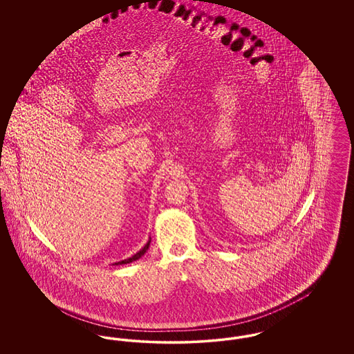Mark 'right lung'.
<instances>
[{"label":"right lung","instance_id":"add662e5","mask_svg":"<svg viewBox=\"0 0 354 354\" xmlns=\"http://www.w3.org/2000/svg\"><path fill=\"white\" fill-rule=\"evenodd\" d=\"M150 243H151V240H149L147 241V244L139 251V252L135 253L134 256H131L130 259H126V260H122V261H118V263H115V266H120V264H127V263H133V261H135V260H138V259H140L145 253H146V251L149 250V247H150Z\"/></svg>","mask_w":354,"mask_h":354}]
</instances>
